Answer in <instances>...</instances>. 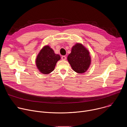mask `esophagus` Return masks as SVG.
Here are the masks:
<instances>
[{
    "mask_svg": "<svg viewBox=\"0 0 127 127\" xmlns=\"http://www.w3.org/2000/svg\"><path fill=\"white\" fill-rule=\"evenodd\" d=\"M61 58H62V59L63 60H65L66 59V57L65 56H62Z\"/></svg>",
    "mask_w": 127,
    "mask_h": 127,
    "instance_id": "1",
    "label": "esophagus"
}]
</instances>
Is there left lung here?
<instances>
[{"label":"left lung","mask_w":127,"mask_h":127,"mask_svg":"<svg viewBox=\"0 0 127 127\" xmlns=\"http://www.w3.org/2000/svg\"><path fill=\"white\" fill-rule=\"evenodd\" d=\"M67 60L71 68L77 73H84L89 69L92 58L88 50L81 43H77L72 47Z\"/></svg>","instance_id":"1"}]
</instances>
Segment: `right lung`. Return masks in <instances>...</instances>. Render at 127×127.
Returning a JSON list of instances; mask_svg holds the SVG:
<instances>
[{
  "label": "right lung",
  "mask_w": 127,
  "mask_h": 127,
  "mask_svg": "<svg viewBox=\"0 0 127 127\" xmlns=\"http://www.w3.org/2000/svg\"><path fill=\"white\" fill-rule=\"evenodd\" d=\"M61 59L48 45L44 46L38 53L35 59L37 69L41 73L49 74L54 70L57 62Z\"/></svg>",
  "instance_id": "1"
}]
</instances>
